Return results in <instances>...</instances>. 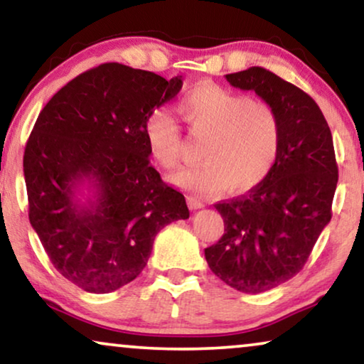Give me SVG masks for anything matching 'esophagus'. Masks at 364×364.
Here are the masks:
<instances>
[{
  "instance_id": "1",
  "label": "esophagus",
  "mask_w": 364,
  "mask_h": 364,
  "mask_svg": "<svg viewBox=\"0 0 364 364\" xmlns=\"http://www.w3.org/2000/svg\"><path fill=\"white\" fill-rule=\"evenodd\" d=\"M187 203H188V207L192 208V210H197V208H202L203 207V203L198 200V198L192 197V196L187 197Z\"/></svg>"
}]
</instances>
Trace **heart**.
Returning <instances> with one entry per match:
<instances>
[{
  "label": "heart",
  "mask_w": 364,
  "mask_h": 364,
  "mask_svg": "<svg viewBox=\"0 0 364 364\" xmlns=\"http://www.w3.org/2000/svg\"><path fill=\"white\" fill-rule=\"evenodd\" d=\"M177 109L193 136L205 137L200 149L203 164L173 173V186L202 197L248 192L260 186L275 166L280 151V119L263 101L200 82L177 101ZM144 139L159 167H178L182 134L176 117L156 109L144 122Z\"/></svg>",
  "instance_id": "obj_1"
}]
</instances>
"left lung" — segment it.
<instances>
[{"label": "left lung", "mask_w": 364, "mask_h": 364, "mask_svg": "<svg viewBox=\"0 0 364 364\" xmlns=\"http://www.w3.org/2000/svg\"><path fill=\"white\" fill-rule=\"evenodd\" d=\"M225 77L270 104L282 129L277 162L265 181L248 196L215 203L225 233L205 248L208 267L223 283L255 295L305 267L331 220L338 166L326 119L306 92L258 66Z\"/></svg>", "instance_id": "1"}]
</instances>
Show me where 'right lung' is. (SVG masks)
I'll list each match as a JSON object with an SVG mask.
<instances>
[{"label":"right lung","instance_id":"obj_1","mask_svg":"<svg viewBox=\"0 0 364 364\" xmlns=\"http://www.w3.org/2000/svg\"><path fill=\"white\" fill-rule=\"evenodd\" d=\"M182 76L106 63L79 74L39 112L23 157L29 222L54 268L109 293L147 265L164 227L188 218L186 197L149 161L144 122ZM87 181L92 197L78 200Z\"/></svg>","mask_w":364,"mask_h":364}]
</instances>
